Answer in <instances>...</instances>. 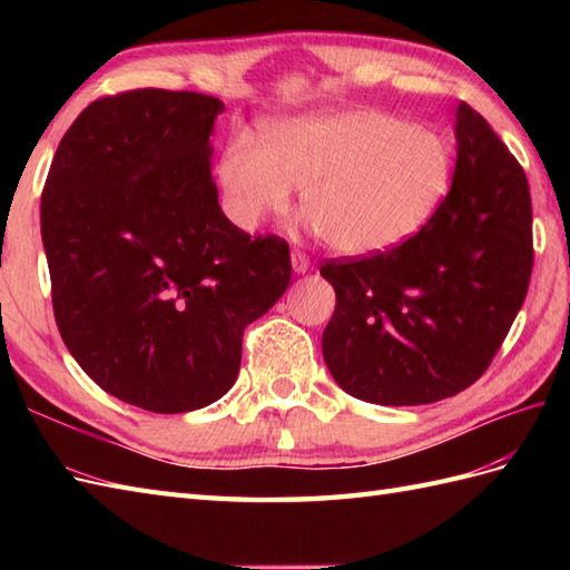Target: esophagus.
I'll return each instance as SVG.
<instances>
[{
	"mask_svg": "<svg viewBox=\"0 0 570 570\" xmlns=\"http://www.w3.org/2000/svg\"><path fill=\"white\" fill-rule=\"evenodd\" d=\"M292 266H294L296 274H306L311 269V259L301 249H294L292 252Z\"/></svg>",
	"mask_w": 570,
	"mask_h": 570,
	"instance_id": "esophagus-1",
	"label": "esophagus"
}]
</instances>
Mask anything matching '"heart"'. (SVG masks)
Instances as JSON below:
<instances>
[{
    "mask_svg": "<svg viewBox=\"0 0 570 570\" xmlns=\"http://www.w3.org/2000/svg\"><path fill=\"white\" fill-rule=\"evenodd\" d=\"M225 208L242 229L301 205L337 254L365 257L421 233L451 184L448 144L382 110L282 119L225 144L217 164Z\"/></svg>",
    "mask_w": 570,
    "mask_h": 570,
    "instance_id": "heart-1",
    "label": "heart"
}]
</instances>
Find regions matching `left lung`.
<instances>
[{
	"mask_svg": "<svg viewBox=\"0 0 570 570\" xmlns=\"http://www.w3.org/2000/svg\"><path fill=\"white\" fill-rule=\"evenodd\" d=\"M453 184L426 227L386 252L321 266L333 380L362 402L433 404L482 377L524 304L534 247L524 168L460 102Z\"/></svg>",
	"mask_w": 570,
	"mask_h": 570,
	"instance_id": "8db88e82",
	"label": "left lung"
}]
</instances>
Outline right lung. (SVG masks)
Instances as JSON below:
<instances>
[{
    "instance_id": "obj_1",
    "label": "right lung",
    "mask_w": 570,
    "mask_h": 570,
    "mask_svg": "<svg viewBox=\"0 0 570 570\" xmlns=\"http://www.w3.org/2000/svg\"><path fill=\"white\" fill-rule=\"evenodd\" d=\"M223 110L188 90L95 100L41 193L60 337L95 384L154 414L227 394L242 333L292 278L286 242L252 239L217 203L210 135Z\"/></svg>"
}]
</instances>
